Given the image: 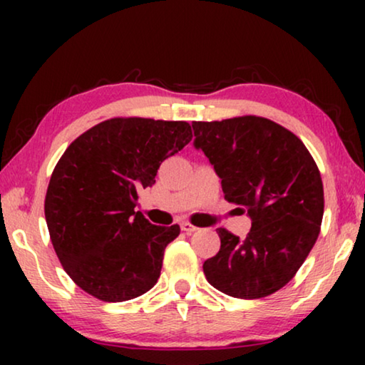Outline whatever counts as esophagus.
<instances>
[{
    "mask_svg": "<svg viewBox=\"0 0 365 365\" xmlns=\"http://www.w3.org/2000/svg\"><path fill=\"white\" fill-rule=\"evenodd\" d=\"M181 229H182L184 232L192 234V232H196L199 227H196V226H194V224H191L189 221H182V222H181Z\"/></svg>",
    "mask_w": 365,
    "mask_h": 365,
    "instance_id": "obj_1",
    "label": "esophagus"
}]
</instances>
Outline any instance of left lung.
Wrapping results in <instances>:
<instances>
[{"label": "left lung", "mask_w": 365, "mask_h": 365, "mask_svg": "<svg viewBox=\"0 0 365 365\" xmlns=\"http://www.w3.org/2000/svg\"><path fill=\"white\" fill-rule=\"evenodd\" d=\"M192 129L194 144L221 178L224 199L252 219L244 239L217 229L221 249L202 264L204 276L227 296H271L296 276L321 232L317 164L296 134L267 118L194 121Z\"/></svg>", "instance_id": "1"}]
</instances>
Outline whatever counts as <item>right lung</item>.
I'll return each instance as SVG.
<instances>
[{
	"label": "right lung",
	"mask_w": 365,
	"mask_h": 365,
	"mask_svg": "<svg viewBox=\"0 0 365 365\" xmlns=\"http://www.w3.org/2000/svg\"><path fill=\"white\" fill-rule=\"evenodd\" d=\"M192 139L186 121L111 118L69 144L49 179L44 216L64 271L89 296L123 302L161 276L164 249L181 232L154 226L139 211V191Z\"/></svg>",
	"instance_id": "1"
}]
</instances>
